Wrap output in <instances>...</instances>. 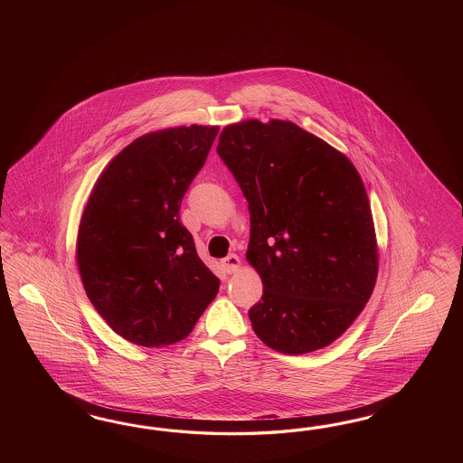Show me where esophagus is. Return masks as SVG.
<instances>
[{
    "instance_id": "esophagus-1",
    "label": "esophagus",
    "mask_w": 463,
    "mask_h": 463,
    "mask_svg": "<svg viewBox=\"0 0 463 463\" xmlns=\"http://www.w3.org/2000/svg\"><path fill=\"white\" fill-rule=\"evenodd\" d=\"M221 267H222L225 273H236L239 267H241V260H239L238 254H229V256H225L224 260L221 261Z\"/></svg>"
}]
</instances>
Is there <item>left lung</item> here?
Masks as SVG:
<instances>
[{"label":"left lung","instance_id":"8db88e82","mask_svg":"<svg viewBox=\"0 0 463 463\" xmlns=\"http://www.w3.org/2000/svg\"><path fill=\"white\" fill-rule=\"evenodd\" d=\"M217 155L250 209L246 258L263 281L256 336L285 354L321 350L360 316L379 254L364 182L350 159L292 122L225 127Z\"/></svg>","mask_w":463,"mask_h":463}]
</instances>
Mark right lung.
<instances>
[{
  "mask_svg": "<svg viewBox=\"0 0 463 463\" xmlns=\"http://www.w3.org/2000/svg\"><path fill=\"white\" fill-rule=\"evenodd\" d=\"M219 127L146 134L113 157L84 207L76 260L84 290L118 336L159 348L182 341L221 281L180 221Z\"/></svg>",
  "mask_w": 463,
  "mask_h": 463,
  "instance_id": "right-lung-1",
  "label": "right lung"
}]
</instances>
